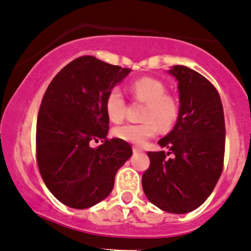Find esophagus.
<instances>
[{
	"mask_svg": "<svg viewBox=\"0 0 251 251\" xmlns=\"http://www.w3.org/2000/svg\"><path fill=\"white\" fill-rule=\"evenodd\" d=\"M132 150H134V152H142V149L140 146H134Z\"/></svg>",
	"mask_w": 251,
	"mask_h": 251,
	"instance_id": "34e87169",
	"label": "esophagus"
}]
</instances>
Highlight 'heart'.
Masks as SVG:
<instances>
[{"instance_id":"obj_1","label":"heart","mask_w":251,"mask_h":251,"mask_svg":"<svg viewBox=\"0 0 251 251\" xmlns=\"http://www.w3.org/2000/svg\"><path fill=\"white\" fill-rule=\"evenodd\" d=\"M131 94L140 102L146 103L141 124H125L114 130L117 139L131 144H142L159 131H168L179 119V103L166 94L162 81L153 77H141L131 85ZM105 111L112 123H121L126 115V101L119 87H112L105 98Z\"/></svg>"}]
</instances>
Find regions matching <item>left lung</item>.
<instances>
[{
    "mask_svg": "<svg viewBox=\"0 0 251 251\" xmlns=\"http://www.w3.org/2000/svg\"><path fill=\"white\" fill-rule=\"evenodd\" d=\"M169 72L179 81V119L159 140L168 152H148L150 166L142 175V189L155 206L185 214L204 204L223 173L224 110L218 90L199 72L180 65Z\"/></svg>",
    "mask_w": 251,
    "mask_h": 251,
    "instance_id": "left-lung-1",
    "label": "left lung"
}]
</instances>
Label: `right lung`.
I'll list each match as a JSON object with an SVG mask.
<instances>
[{"instance_id": "add662e5", "label": "right lung", "mask_w": 251, "mask_h": 251, "mask_svg": "<svg viewBox=\"0 0 251 251\" xmlns=\"http://www.w3.org/2000/svg\"><path fill=\"white\" fill-rule=\"evenodd\" d=\"M130 69L94 56L71 61L50 82L36 125V160L45 185L58 201L87 209L111 193L117 170L132 155L130 144L107 139V92ZM103 144L96 148L92 144Z\"/></svg>"}]
</instances>
